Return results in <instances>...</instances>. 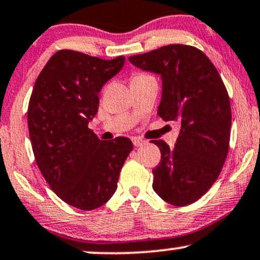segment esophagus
I'll list each match as a JSON object with an SVG mask.
<instances>
[{
  "label": "esophagus",
  "instance_id": "esophagus-1",
  "mask_svg": "<svg viewBox=\"0 0 260 260\" xmlns=\"http://www.w3.org/2000/svg\"><path fill=\"white\" fill-rule=\"evenodd\" d=\"M132 142H133V145L137 146V148H140V146L145 145V144H146L145 140H142V139H138V138H133Z\"/></svg>",
  "mask_w": 260,
  "mask_h": 260
}]
</instances>
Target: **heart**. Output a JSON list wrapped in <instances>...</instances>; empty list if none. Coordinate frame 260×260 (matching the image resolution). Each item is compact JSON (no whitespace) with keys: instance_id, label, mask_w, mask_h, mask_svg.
Segmentation results:
<instances>
[{"instance_id":"heart-1","label":"heart","mask_w":260,"mask_h":260,"mask_svg":"<svg viewBox=\"0 0 260 260\" xmlns=\"http://www.w3.org/2000/svg\"><path fill=\"white\" fill-rule=\"evenodd\" d=\"M142 76H145V74H137V75H134L132 79H136V77H142Z\"/></svg>"}]
</instances>
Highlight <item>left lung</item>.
Masks as SVG:
<instances>
[{
  "mask_svg": "<svg viewBox=\"0 0 260 260\" xmlns=\"http://www.w3.org/2000/svg\"><path fill=\"white\" fill-rule=\"evenodd\" d=\"M128 59L161 75L157 115L180 126L173 148L152 140L161 151L152 187L173 206L196 202L219 177L229 151L231 109L223 80L207 55L192 46L168 45Z\"/></svg>",
  "mask_w": 260,
  "mask_h": 260,
  "instance_id": "8db88e82",
  "label": "left lung"
}]
</instances>
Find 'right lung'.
<instances>
[{
	"instance_id": "add662e5",
	"label": "right lung",
	"mask_w": 260,
	"mask_h": 260,
	"mask_svg": "<svg viewBox=\"0 0 260 260\" xmlns=\"http://www.w3.org/2000/svg\"><path fill=\"white\" fill-rule=\"evenodd\" d=\"M123 62L122 55L105 60L61 49L47 61L30 96L27 124L36 164L58 198L82 211L110 200L133 149L126 137L103 142L88 128L98 112V93Z\"/></svg>"
}]
</instances>
